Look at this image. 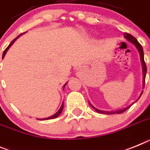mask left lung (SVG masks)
Segmentation results:
<instances>
[{
	"label": "left lung",
	"instance_id": "1",
	"mask_svg": "<svg viewBox=\"0 0 150 150\" xmlns=\"http://www.w3.org/2000/svg\"><path fill=\"white\" fill-rule=\"evenodd\" d=\"M124 37H125L127 40L128 41V42H130V43H132V44L136 47L137 49L138 50V52H139V57H140V61H141V64H142V70H143V88H144V86H145V78H146V63L145 61H144V54H143V48H142L141 45L139 44V42H138V41L137 40L136 38H134L133 35H130V34H128V33H124ZM142 93H143V92L141 93V94H140L139 97L138 98V99L140 98ZM134 103H132V104L130 105L127 106V107H126V108H122V109H118V110H115V111H111V112H108V111H102V110H99L98 109V108H96L93 105H91L89 102V104L90 105L92 106L95 110H96V112H97L98 113H100V114H104V115H112V114L123 113V112H125L127 109H128V108H130V106L132 105Z\"/></svg>",
	"mask_w": 150,
	"mask_h": 150
}]
</instances>
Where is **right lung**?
Returning a JSON list of instances; mask_svg holds the SVG:
<instances>
[{
	"mask_svg": "<svg viewBox=\"0 0 150 150\" xmlns=\"http://www.w3.org/2000/svg\"><path fill=\"white\" fill-rule=\"evenodd\" d=\"M23 33H22V34H20V35H18V36L16 37V38H14L12 42H11V43L10 45H9L8 47H7V48L4 50V53H3V55H2V58H4V56H5V54H6V53H7V51H8L9 48H11V46L13 44L14 42H15V41H16V39H17V38L20 36V35H23ZM66 84H67V83L64 84V87H63V88H64V86H66ZM63 108H64V102H63V103H62V105H61L60 109L58 110V111H57V112H56V113L54 114V115H52V116H50V117H45V118H37V119H38V120H49V119L56 118V117H58V116H59L60 115H61V112H62Z\"/></svg>",
	"mask_w": 150,
	"mask_h": 150,
	"instance_id": "1",
	"label": "right lung"
}]
</instances>
